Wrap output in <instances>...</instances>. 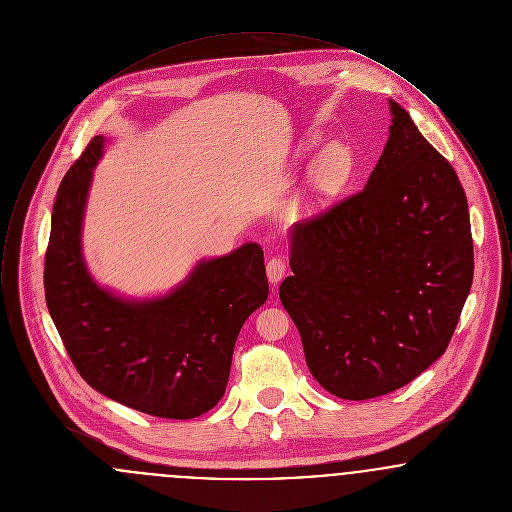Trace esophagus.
Listing matches in <instances>:
<instances>
[{
  "instance_id": "1",
  "label": "esophagus",
  "mask_w": 512,
  "mask_h": 512,
  "mask_svg": "<svg viewBox=\"0 0 512 512\" xmlns=\"http://www.w3.org/2000/svg\"><path fill=\"white\" fill-rule=\"evenodd\" d=\"M286 261H284V257H272L270 261L267 263V276L268 280H270V284H278L282 278H284V274H286Z\"/></svg>"
}]
</instances>
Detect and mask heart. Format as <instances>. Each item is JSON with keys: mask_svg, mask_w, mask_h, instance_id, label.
<instances>
[{"mask_svg": "<svg viewBox=\"0 0 512 512\" xmlns=\"http://www.w3.org/2000/svg\"><path fill=\"white\" fill-rule=\"evenodd\" d=\"M317 147L315 138H307L299 144L297 155L307 157ZM353 174V155L343 144H330L318 153L307 184V201L311 207L326 205L343 192Z\"/></svg>", "mask_w": 512, "mask_h": 512, "instance_id": "obj_1", "label": "heart"}]
</instances>
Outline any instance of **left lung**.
Instances as JSON below:
<instances>
[{
    "label": "left lung",
    "mask_w": 512,
    "mask_h": 512,
    "mask_svg": "<svg viewBox=\"0 0 512 512\" xmlns=\"http://www.w3.org/2000/svg\"><path fill=\"white\" fill-rule=\"evenodd\" d=\"M390 138L365 190L290 230L280 301L332 395L399 390L445 353L472 286L457 172L390 99Z\"/></svg>",
    "instance_id": "left-lung-1"
}]
</instances>
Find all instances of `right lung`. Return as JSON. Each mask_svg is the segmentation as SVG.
Listing matches in <instances>:
<instances>
[{
	"mask_svg": "<svg viewBox=\"0 0 512 512\" xmlns=\"http://www.w3.org/2000/svg\"><path fill=\"white\" fill-rule=\"evenodd\" d=\"M103 144L92 138L57 190L44 267L49 315L94 390L140 413L195 418L222 399L238 334L267 301L263 249L249 242L199 261L155 299L101 288L82 257V220Z\"/></svg>",
	"mask_w": 512,
	"mask_h": 512,
	"instance_id": "obj_1",
	"label": "right lung"
}]
</instances>
